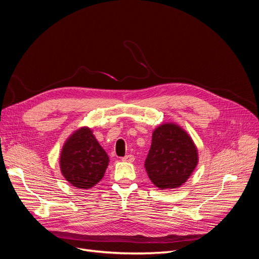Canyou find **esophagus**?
<instances>
[{"instance_id": "obj_1", "label": "esophagus", "mask_w": 259, "mask_h": 259, "mask_svg": "<svg viewBox=\"0 0 259 259\" xmlns=\"http://www.w3.org/2000/svg\"><path fill=\"white\" fill-rule=\"evenodd\" d=\"M134 160H135V158L133 154H126L124 158H122V161H124V162H134Z\"/></svg>"}]
</instances>
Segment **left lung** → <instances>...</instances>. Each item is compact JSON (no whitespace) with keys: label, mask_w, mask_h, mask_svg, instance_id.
<instances>
[{"label":"left lung","mask_w":259,"mask_h":259,"mask_svg":"<svg viewBox=\"0 0 259 259\" xmlns=\"http://www.w3.org/2000/svg\"><path fill=\"white\" fill-rule=\"evenodd\" d=\"M198 161V149L193 140L177 124L164 123L153 131L145 167L149 178L160 189L185 184Z\"/></svg>","instance_id":"8db88e82"}]
</instances>
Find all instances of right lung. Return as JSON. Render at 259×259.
I'll use <instances>...</instances> for the list:
<instances>
[{
    "instance_id": "obj_1",
    "label": "right lung",
    "mask_w": 259,
    "mask_h": 259,
    "mask_svg": "<svg viewBox=\"0 0 259 259\" xmlns=\"http://www.w3.org/2000/svg\"><path fill=\"white\" fill-rule=\"evenodd\" d=\"M109 156L89 127H81L62 147L60 170L73 187L91 189L104 177Z\"/></svg>"
}]
</instances>
